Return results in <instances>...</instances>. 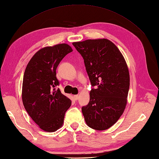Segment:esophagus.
<instances>
[{
	"label": "esophagus",
	"mask_w": 159,
	"mask_h": 159,
	"mask_svg": "<svg viewBox=\"0 0 159 159\" xmlns=\"http://www.w3.org/2000/svg\"><path fill=\"white\" fill-rule=\"evenodd\" d=\"M78 98H79V95H75V96H74V99H75V100H78Z\"/></svg>",
	"instance_id": "1"
}]
</instances>
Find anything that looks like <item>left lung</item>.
Instances as JSON below:
<instances>
[{"instance_id":"8db88e82","label":"left lung","mask_w":159,"mask_h":159,"mask_svg":"<svg viewBox=\"0 0 159 159\" xmlns=\"http://www.w3.org/2000/svg\"><path fill=\"white\" fill-rule=\"evenodd\" d=\"M82 55L92 88L90 102L82 111L86 124L105 130L118 121L124 111L129 88V73L125 60L109 40L73 42Z\"/></svg>"}]
</instances>
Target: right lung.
Here are the masks:
<instances>
[{
    "label": "right lung",
    "mask_w": 159,
    "mask_h": 159,
    "mask_svg": "<svg viewBox=\"0 0 159 159\" xmlns=\"http://www.w3.org/2000/svg\"><path fill=\"white\" fill-rule=\"evenodd\" d=\"M73 51L67 44L46 46L35 53L25 68L22 101L26 111L40 129L48 132L63 124L71 100L55 87L59 82L56 69L61 60Z\"/></svg>",
    "instance_id": "right-lung-1"
}]
</instances>
